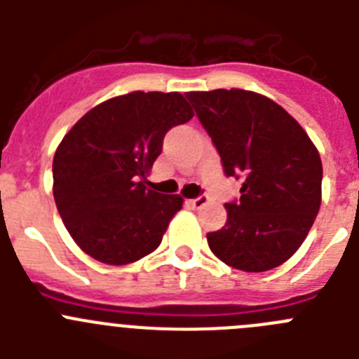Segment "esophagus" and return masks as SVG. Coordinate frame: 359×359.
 <instances>
[{"instance_id":"esophagus-1","label":"esophagus","mask_w":359,"mask_h":359,"mask_svg":"<svg viewBox=\"0 0 359 359\" xmlns=\"http://www.w3.org/2000/svg\"><path fill=\"white\" fill-rule=\"evenodd\" d=\"M207 203H208V196L203 194V196H198V198H196V199H190L189 205L192 208H203V207H205V205H207Z\"/></svg>"}]
</instances>
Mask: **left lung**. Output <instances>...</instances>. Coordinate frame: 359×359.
<instances>
[{
	"mask_svg": "<svg viewBox=\"0 0 359 359\" xmlns=\"http://www.w3.org/2000/svg\"><path fill=\"white\" fill-rule=\"evenodd\" d=\"M187 98L217 149L226 176L244 177L226 224L207 233L224 264L268 271L304 243L322 203V160L284 107L246 90L190 91Z\"/></svg>",
	"mask_w": 359,
	"mask_h": 359,
	"instance_id": "left-lung-1",
	"label": "left lung"
}]
</instances>
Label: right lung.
<instances>
[{
	"label": "right lung",
	"mask_w": 359,
	"mask_h": 359,
	"mask_svg": "<svg viewBox=\"0 0 359 359\" xmlns=\"http://www.w3.org/2000/svg\"><path fill=\"white\" fill-rule=\"evenodd\" d=\"M182 93L133 91L88 111L53 156V199L79 248L104 264L140 261L160 246L183 198L145 187L170 128L189 122Z\"/></svg>",
	"instance_id": "obj_1"
}]
</instances>
